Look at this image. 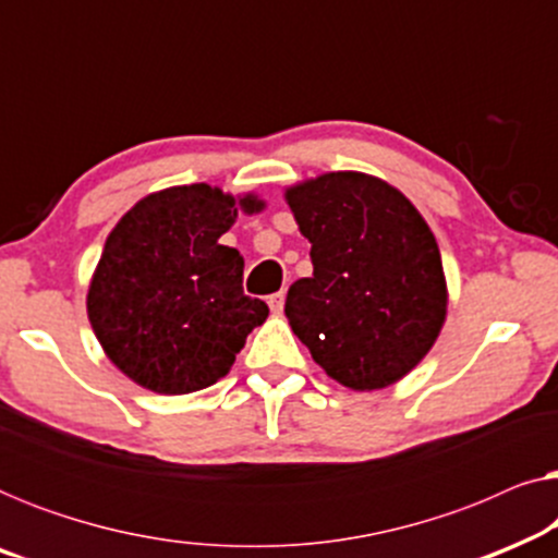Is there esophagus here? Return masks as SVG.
Returning a JSON list of instances; mask_svg holds the SVG:
<instances>
[{
    "instance_id": "1",
    "label": "esophagus",
    "mask_w": 558,
    "mask_h": 558,
    "mask_svg": "<svg viewBox=\"0 0 558 558\" xmlns=\"http://www.w3.org/2000/svg\"><path fill=\"white\" fill-rule=\"evenodd\" d=\"M269 307L274 315H281V310H284V292H277L269 296Z\"/></svg>"
}]
</instances>
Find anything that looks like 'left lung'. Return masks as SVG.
<instances>
[{"instance_id":"left-lung-1","label":"left lung","mask_w":558,"mask_h":558,"mask_svg":"<svg viewBox=\"0 0 558 558\" xmlns=\"http://www.w3.org/2000/svg\"><path fill=\"white\" fill-rule=\"evenodd\" d=\"M284 201L315 266L289 287L292 332L345 388L399 384L447 319V279L429 223L401 190L355 170L294 182Z\"/></svg>"}]
</instances>
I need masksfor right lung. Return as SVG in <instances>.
Returning a JSON list of instances; mask_svg holds the SVG:
<instances>
[{"label":"right lung","mask_w":558,"mask_h":558,"mask_svg":"<svg viewBox=\"0 0 558 558\" xmlns=\"http://www.w3.org/2000/svg\"><path fill=\"white\" fill-rule=\"evenodd\" d=\"M264 208L256 193L195 182L149 193L111 228L86 310L106 357L136 386L180 396L228 376L269 307L243 294V258L218 239L239 213Z\"/></svg>","instance_id":"obj_1"}]
</instances>
